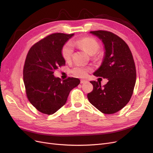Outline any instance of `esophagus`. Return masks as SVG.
I'll use <instances>...</instances> for the list:
<instances>
[{
    "label": "esophagus",
    "instance_id": "34e87169",
    "mask_svg": "<svg viewBox=\"0 0 153 153\" xmlns=\"http://www.w3.org/2000/svg\"><path fill=\"white\" fill-rule=\"evenodd\" d=\"M86 82H87V81L85 80H80L81 84H84V83H86Z\"/></svg>",
    "mask_w": 153,
    "mask_h": 153
}]
</instances>
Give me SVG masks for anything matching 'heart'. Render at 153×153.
<instances>
[{
    "label": "heart",
    "mask_w": 153,
    "mask_h": 153,
    "mask_svg": "<svg viewBox=\"0 0 153 153\" xmlns=\"http://www.w3.org/2000/svg\"><path fill=\"white\" fill-rule=\"evenodd\" d=\"M73 46H77L90 55H93L96 53L100 48V45L97 41L92 38H84L77 41H72L71 43H67L64 45L62 49V56L66 61H69L71 58L73 53ZM89 70V68L79 66L74 68L72 73L76 76L85 77Z\"/></svg>",
    "instance_id": "b5f03b06"
}]
</instances>
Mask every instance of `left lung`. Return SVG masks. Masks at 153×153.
I'll use <instances>...</instances> for the list:
<instances>
[{"instance_id":"left-lung-1","label":"left lung","mask_w":153,"mask_h":153,"mask_svg":"<svg viewBox=\"0 0 153 153\" xmlns=\"http://www.w3.org/2000/svg\"><path fill=\"white\" fill-rule=\"evenodd\" d=\"M104 45V56L93 75L108 81H90L93 90L87 94L89 102L103 114H112L124 108L130 100L136 82V69L128 45L119 36L105 30L91 31Z\"/></svg>"}]
</instances>
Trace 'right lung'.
Returning a JSON list of instances; mask_svg holds the SVG:
<instances>
[{"mask_svg":"<svg viewBox=\"0 0 153 153\" xmlns=\"http://www.w3.org/2000/svg\"><path fill=\"white\" fill-rule=\"evenodd\" d=\"M74 34L55 33L34 44L27 53L24 82L30 103L43 114L52 115L66 103L69 92L80 80L55 77V69L65 64L62 49Z\"/></svg>","mask_w":153,"mask_h":153,"instance_id":"add662e5","label":"right lung"}]
</instances>
